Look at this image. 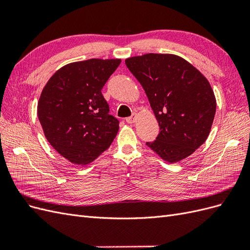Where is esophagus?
<instances>
[{"label":"esophagus","mask_w":250,"mask_h":250,"mask_svg":"<svg viewBox=\"0 0 250 250\" xmlns=\"http://www.w3.org/2000/svg\"><path fill=\"white\" fill-rule=\"evenodd\" d=\"M135 119H137V113L135 112H133L132 115L130 116V117H128V118H126L125 120H126V122L127 123H129V124H132V123H134V121H135Z\"/></svg>","instance_id":"obj_1"}]
</instances>
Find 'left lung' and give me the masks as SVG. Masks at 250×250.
Here are the masks:
<instances>
[{
    "label": "left lung",
    "mask_w": 250,
    "mask_h": 250,
    "mask_svg": "<svg viewBox=\"0 0 250 250\" xmlns=\"http://www.w3.org/2000/svg\"><path fill=\"white\" fill-rule=\"evenodd\" d=\"M125 63L148 97L160 133L146 145L163 160L177 163L208 139L216 113V98L208 79L187 60L149 53Z\"/></svg>",
    "instance_id": "left-lung-1"
}]
</instances>
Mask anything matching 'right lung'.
<instances>
[{
	"instance_id": "obj_1",
	"label": "right lung",
	"mask_w": 250,
	"mask_h": 250,
	"mask_svg": "<svg viewBox=\"0 0 250 250\" xmlns=\"http://www.w3.org/2000/svg\"><path fill=\"white\" fill-rule=\"evenodd\" d=\"M121 59H88L59 69L44 85L37 115L44 137L75 165H87L108 149L119 130L101 90Z\"/></svg>"
}]
</instances>
